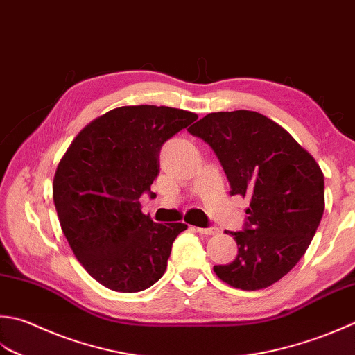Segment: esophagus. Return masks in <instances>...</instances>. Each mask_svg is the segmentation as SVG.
Here are the masks:
<instances>
[{
    "instance_id": "34e87169",
    "label": "esophagus",
    "mask_w": 355,
    "mask_h": 355,
    "mask_svg": "<svg viewBox=\"0 0 355 355\" xmlns=\"http://www.w3.org/2000/svg\"><path fill=\"white\" fill-rule=\"evenodd\" d=\"M197 232L201 234V235H215V234H218L220 231H218V227L212 226V227H198Z\"/></svg>"
}]
</instances>
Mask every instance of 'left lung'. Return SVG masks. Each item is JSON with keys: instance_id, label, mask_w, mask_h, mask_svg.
Returning a JSON list of instances; mask_svg holds the SVG:
<instances>
[{"instance_id": "8db88e82", "label": "left lung", "mask_w": 355, "mask_h": 355, "mask_svg": "<svg viewBox=\"0 0 355 355\" xmlns=\"http://www.w3.org/2000/svg\"><path fill=\"white\" fill-rule=\"evenodd\" d=\"M187 130L211 146L231 196L251 200L243 231L229 232L237 241V257L214 266V272L243 291L270 286L297 265L320 225V166L289 132L252 110L207 114Z\"/></svg>"}]
</instances>
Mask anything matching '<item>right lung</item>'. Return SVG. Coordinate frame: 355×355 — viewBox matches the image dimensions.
<instances>
[{"label": "right lung", "mask_w": 355, "mask_h": 355, "mask_svg": "<svg viewBox=\"0 0 355 355\" xmlns=\"http://www.w3.org/2000/svg\"><path fill=\"white\" fill-rule=\"evenodd\" d=\"M166 106H123L75 137L53 177L62 234L87 274L116 293L162 279L184 223H154L140 197L159 173L162 146L197 120Z\"/></svg>", "instance_id": "add662e5"}]
</instances>
